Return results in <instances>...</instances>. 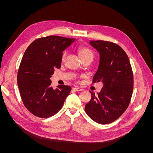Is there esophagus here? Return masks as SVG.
I'll return each mask as SVG.
<instances>
[{"instance_id": "esophagus-1", "label": "esophagus", "mask_w": 153, "mask_h": 153, "mask_svg": "<svg viewBox=\"0 0 153 153\" xmlns=\"http://www.w3.org/2000/svg\"><path fill=\"white\" fill-rule=\"evenodd\" d=\"M72 89H73L74 91H77V92L83 91L82 89H81V88H79V87H73L72 88Z\"/></svg>"}]
</instances>
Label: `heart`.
Masks as SVG:
<instances>
[{"instance_id": "obj_1", "label": "heart", "mask_w": 153, "mask_h": 153, "mask_svg": "<svg viewBox=\"0 0 153 153\" xmlns=\"http://www.w3.org/2000/svg\"><path fill=\"white\" fill-rule=\"evenodd\" d=\"M79 56L81 58H85L87 57V56H94V54L93 52L89 50L87 48H82L81 49L79 50ZM67 55V52H64L62 56V61H64L66 58V56Z\"/></svg>"}]
</instances>
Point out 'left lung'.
Returning a JSON list of instances; mask_svg holds the SVG:
<instances>
[{
  "label": "left lung",
  "mask_w": 153,
  "mask_h": 153,
  "mask_svg": "<svg viewBox=\"0 0 153 153\" xmlns=\"http://www.w3.org/2000/svg\"><path fill=\"white\" fill-rule=\"evenodd\" d=\"M100 55L98 69L93 82H101L97 95L90 92L91 100L85 105L87 115L100 124L113 122L129 105L133 90V74L125 51L118 45L97 40L89 43Z\"/></svg>",
  "instance_id": "1"
}]
</instances>
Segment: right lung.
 Listing matches in <instances>:
<instances>
[{
    "mask_svg": "<svg viewBox=\"0 0 153 153\" xmlns=\"http://www.w3.org/2000/svg\"><path fill=\"white\" fill-rule=\"evenodd\" d=\"M76 39L48 36L32 42L23 54L17 74V84L24 105L40 118H48L62 107L71 87L53 89L50 78L61 66L62 52Z\"/></svg>",
    "mask_w": 153,
    "mask_h": 153,
    "instance_id": "obj_1",
    "label": "right lung"
}]
</instances>
